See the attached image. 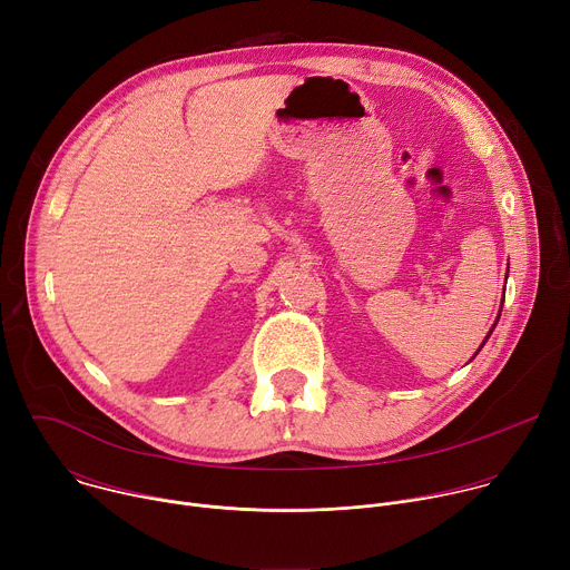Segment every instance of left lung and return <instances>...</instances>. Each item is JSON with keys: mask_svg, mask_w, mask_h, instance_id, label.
I'll return each mask as SVG.
<instances>
[{"mask_svg": "<svg viewBox=\"0 0 570 570\" xmlns=\"http://www.w3.org/2000/svg\"><path fill=\"white\" fill-rule=\"evenodd\" d=\"M499 317H501V311H499ZM499 317H497V322H499ZM497 322H494V327H497ZM494 327H492V330H490V334H487V336H484V341H482V345H484V343H487V338H490V336H492V332H494ZM482 345H480V350H482ZM480 350H478V352H480ZM478 352H475V354H478ZM475 354H473V356H475ZM473 356H471V358H473Z\"/></svg>", "mask_w": 570, "mask_h": 570, "instance_id": "1", "label": "left lung"}]
</instances>
